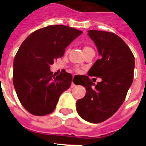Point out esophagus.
I'll use <instances>...</instances> for the list:
<instances>
[{"instance_id":"1","label":"esophagus","mask_w":146,"mask_h":146,"mask_svg":"<svg viewBox=\"0 0 146 146\" xmlns=\"http://www.w3.org/2000/svg\"><path fill=\"white\" fill-rule=\"evenodd\" d=\"M74 86H75V85L74 84V82H72V85H71V87H72V88H74Z\"/></svg>"}]
</instances>
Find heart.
Returning <instances> with one entry per match:
<instances>
[{"instance_id": "obj_1", "label": "heart", "mask_w": 146, "mask_h": 146, "mask_svg": "<svg viewBox=\"0 0 146 146\" xmlns=\"http://www.w3.org/2000/svg\"><path fill=\"white\" fill-rule=\"evenodd\" d=\"M90 49H91V48H90L89 47H85L84 49H83V50H84V52H85V51H86V50H90Z\"/></svg>"}]
</instances>
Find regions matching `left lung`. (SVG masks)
<instances>
[{
    "label": "left lung",
    "instance_id": "left-lung-1",
    "mask_svg": "<svg viewBox=\"0 0 146 146\" xmlns=\"http://www.w3.org/2000/svg\"><path fill=\"white\" fill-rule=\"evenodd\" d=\"M88 35L94 41L100 55L88 75L99 77L95 85L88 76L82 77L81 86L86 94L76 103L77 113L90 123L108 119L124 102L134 77L135 57L123 40L113 33L90 30Z\"/></svg>",
    "mask_w": 146,
    "mask_h": 146
}]
</instances>
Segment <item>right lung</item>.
<instances>
[{
  "label": "right lung",
  "mask_w": 146,
  "mask_h": 146,
  "mask_svg": "<svg viewBox=\"0 0 146 146\" xmlns=\"http://www.w3.org/2000/svg\"><path fill=\"white\" fill-rule=\"evenodd\" d=\"M82 33L66 25H50L30 34L22 43L14 60L13 83L20 103L30 113H51L60 94L71 86L72 74L65 72L55 77L50 65Z\"/></svg>",
  "instance_id": "obj_1"
}]
</instances>
